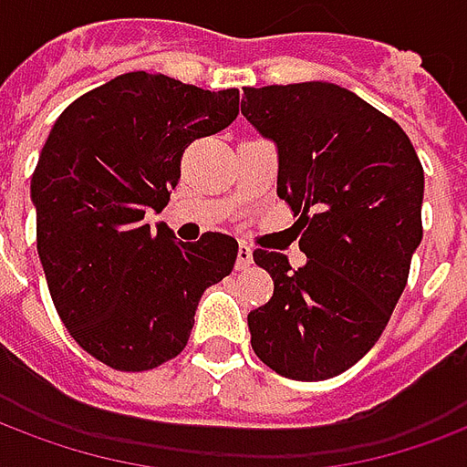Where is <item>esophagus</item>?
Returning <instances> with one entry per match:
<instances>
[{"mask_svg": "<svg viewBox=\"0 0 467 467\" xmlns=\"http://www.w3.org/2000/svg\"><path fill=\"white\" fill-rule=\"evenodd\" d=\"M252 265V250L247 244H240L237 250V269H250Z\"/></svg>", "mask_w": 467, "mask_h": 467, "instance_id": "esophagus-1", "label": "esophagus"}]
</instances>
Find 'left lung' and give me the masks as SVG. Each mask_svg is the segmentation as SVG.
Listing matches in <instances>:
<instances>
[{
  "mask_svg": "<svg viewBox=\"0 0 467 467\" xmlns=\"http://www.w3.org/2000/svg\"><path fill=\"white\" fill-rule=\"evenodd\" d=\"M243 116L277 146V195L299 215L306 265L254 250L275 295L247 314L279 376L324 381L357 364L391 319L420 244L423 168L403 128L327 81L244 88Z\"/></svg>",
  "mask_w": 467,
  "mask_h": 467,
  "instance_id": "obj_1",
  "label": "left lung"
}]
</instances>
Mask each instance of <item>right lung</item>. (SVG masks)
Listing matches in <instances>:
<instances>
[{
	"mask_svg": "<svg viewBox=\"0 0 467 467\" xmlns=\"http://www.w3.org/2000/svg\"><path fill=\"white\" fill-rule=\"evenodd\" d=\"M237 113V88L130 71L76 99L41 148L31 202L51 299L76 344L116 371L178 357L202 292L233 272L230 234L178 243L143 220L168 205L185 148Z\"/></svg>",
	"mask_w": 467,
	"mask_h": 467,
	"instance_id": "right-lung-1",
	"label": "right lung"
}]
</instances>
